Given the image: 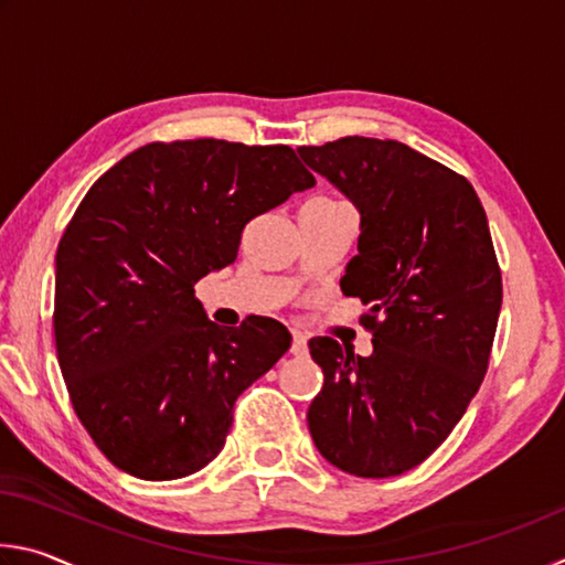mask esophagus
<instances>
[{"label": "esophagus", "mask_w": 565, "mask_h": 565, "mask_svg": "<svg viewBox=\"0 0 565 565\" xmlns=\"http://www.w3.org/2000/svg\"><path fill=\"white\" fill-rule=\"evenodd\" d=\"M306 351H309V347H306L303 333L291 331V353H294V356H306Z\"/></svg>", "instance_id": "34e87169"}]
</instances>
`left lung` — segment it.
I'll use <instances>...</instances> for the list:
<instances>
[{
  "instance_id": "obj_1",
  "label": "left lung",
  "mask_w": 565,
  "mask_h": 565,
  "mask_svg": "<svg viewBox=\"0 0 565 565\" xmlns=\"http://www.w3.org/2000/svg\"><path fill=\"white\" fill-rule=\"evenodd\" d=\"M361 214L341 291L369 303L374 353L309 341L323 371L309 431L319 454L361 478L406 473L466 414L489 369L503 301L489 218L468 179L394 139L299 147Z\"/></svg>"
}]
</instances>
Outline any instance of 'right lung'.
<instances>
[{"label": "right lung", "mask_w": 565, "mask_h": 565, "mask_svg": "<svg viewBox=\"0 0 565 565\" xmlns=\"http://www.w3.org/2000/svg\"><path fill=\"white\" fill-rule=\"evenodd\" d=\"M317 179L291 147L154 141L117 161L56 248L54 341L72 406L124 473L171 481L224 448L242 391L291 333L222 329L194 284L234 264L244 226Z\"/></svg>", "instance_id": "add662e5"}]
</instances>
